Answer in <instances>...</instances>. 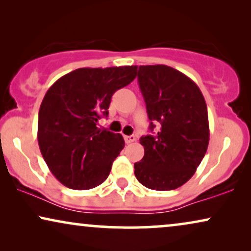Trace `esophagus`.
<instances>
[{"instance_id":"obj_1","label":"esophagus","mask_w":251,"mask_h":251,"mask_svg":"<svg viewBox=\"0 0 251 251\" xmlns=\"http://www.w3.org/2000/svg\"><path fill=\"white\" fill-rule=\"evenodd\" d=\"M125 140L126 144H131L136 140V137L135 136H125Z\"/></svg>"}]
</instances>
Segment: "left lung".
I'll list each match as a JSON object with an SVG mask.
<instances>
[{
  "mask_svg": "<svg viewBox=\"0 0 251 251\" xmlns=\"http://www.w3.org/2000/svg\"><path fill=\"white\" fill-rule=\"evenodd\" d=\"M138 83L157 133L140 138L144 157L135 163V176L150 190L170 191L191 179L209 144L204 97L190 77L166 65L139 66Z\"/></svg>",
  "mask_w": 251,
  "mask_h": 251,
  "instance_id": "left-lung-1",
  "label": "left lung"
}]
</instances>
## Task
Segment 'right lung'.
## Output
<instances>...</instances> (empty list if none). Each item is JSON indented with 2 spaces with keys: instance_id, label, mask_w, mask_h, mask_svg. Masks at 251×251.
<instances>
[{
  "instance_id": "1",
  "label": "right lung",
  "mask_w": 251,
  "mask_h": 251,
  "mask_svg": "<svg viewBox=\"0 0 251 251\" xmlns=\"http://www.w3.org/2000/svg\"><path fill=\"white\" fill-rule=\"evenodd\" d=\"M137 76V66L77 68L49 88L39 111L37 140L54 177L72 190H90L108 177L125 147L120 133L99 129L113 94Z\"/></svg>"
}]
</instances>
